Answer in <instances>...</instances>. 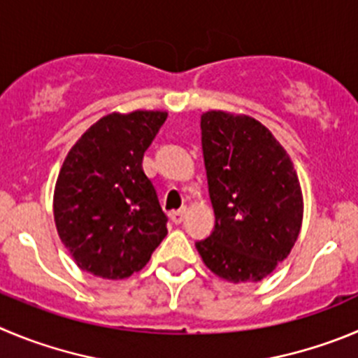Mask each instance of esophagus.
Masks as SVG:
<instances>
[{
    "mask_svg": "<svg viewBox=\"0 0 358 358\" xmlns=\"http://www.w3.org/2000/svg\"><path fill=\"white\" fill-rule=\"evenodd\" d=\"M185 213L187 210L182 208V210H176V212H171L169 213V217H171V220L175 222V224H182L183 219H185Z\"/></svg>",
    "mask_w": 358,
    "mask_h": 358,
    "instance_id": "1",
    "label": "esophagus"
}]
</instances>
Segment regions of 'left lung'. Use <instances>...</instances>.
Returning a JSON list of instances; mask_svg holds the SVG:
<instances>
[{"mask_svg": "<svg viewBox=\"0 0 358 358\" xmlns=\"http://www.w3.org/2000/svg\"><path fill=\"white\" fill-rule=\"evenodd\" d=\"M201 145L215 228L196 242L203 263L228 282H258L288 258L303 198L293 162L258 120L201 115Z\"/></svg>", "mask_w": 358, "mask_h": 358, "instance_id": "8db88e82", "label": "left lung"}]
</instances>
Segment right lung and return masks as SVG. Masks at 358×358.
<instances>
[{"instance_id":"obj_1","label":"right lung","mask_w":358,"mask_h":358,"mask_svg":"<svg viewBox=\"0 0 358 358\" xmlns=\"http://www.w3.org/2000/svg\"><path fill=\"white\" fill-rule=\"evenodd\" d=\"M166 111L111 113L66 153L55 187V222L81 270L102 279L139 272L168 235V217L143 171Z\"/></svg>"}]
</instances>
